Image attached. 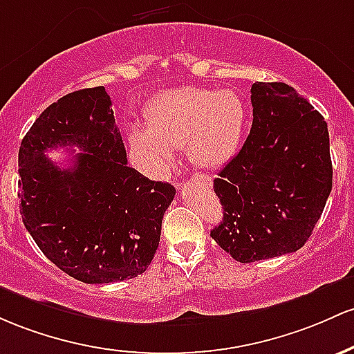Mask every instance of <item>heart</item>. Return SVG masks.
<instances>
[{"label":"heart","instance_id":"obj_1","mask_svg":"<svg viewBox=\"0 0 354 354\" xmlns=\"http://www.w3.org/2000/svg\"><path fill=\"white\" fill-rule=\"evenodd\" d=\"M245 122V105L236 91L180 86L150 100L147 129H132L129 140L133 152L153 170H164L174 149L184 145L192 164L219 169L236 156Z\"/></svg>","mask_w":354,"mask_h":354}]
</instances>
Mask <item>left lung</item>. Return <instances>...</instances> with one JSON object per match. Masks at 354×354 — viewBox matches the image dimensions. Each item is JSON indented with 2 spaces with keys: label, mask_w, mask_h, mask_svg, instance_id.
Instances as JSON below:
<instances>
[{
  "label": "left lung",
  "mask_w": 354,
  "mask_h": 354,
  "mask_svg": "<svg viewBox=\"0 0 354 354\" xmlns=\"http://www.w3.org/2000/svg\"><path fill=\"white\" fill-rule=\"evenodd\" d=\"M252 129L214 180L224 217L212 239L239 263L296 252L333 187L323 115L286 83L256 82Z\"/></svg>",
  "instance_id": "obj_1"
}]
</instances>
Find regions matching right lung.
Here are the masks:
<instances>
[{"label": "right lung", "mask_w": 354, "mask_h": 354, "mask_svg": "<svg viewBox=\"0 0 354 354\" xmlns=\"http://www.w3.org/2000/svg\"><path fill=\"white\" fill-rule=\"evenodd\" d=\"M58 146L82 152L62 169L44 156ZM18 165L23 224L57 268L86 284L145 272L176 189L127 165L103 86L51 103L21 140Z\"/></svg>", "instance_id": "obj_1"}]
</instances>
